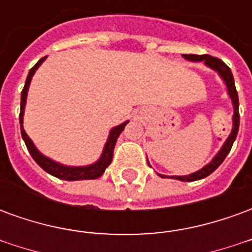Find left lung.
<instances>
[{
    "label": "left lung",
    "mask_w": 252,
    "mask_h": 252,
    "mask_svg": "<svg viewBox=\"0 0 252 252\" xmlns=\"http://www.w3.org/2000/svg\"><path fill=\"white\" fill-rule=\"evenodd\" d=\"M185 59L188 61H191V62H204L205 63V66H208L212 70H215V71L221 77V79L225 82V86H227L228 94H229V97L232 99V105H233V126H232V131L229 133V136L225 140V143L222 144V147L220 148V151L216 154V157L212 159V162L204 166L202 169L198 170V171H195L193 174L189 175H173V177H170V178H173V180H178L182 181V182H191V181H198L202 180V178H205L209 174H212L215 170L220 166V164L224 162V159L228 155V153L231 151V148H232V144L235 142V139H236V135H238L239 131V123H240V116H239V97H238V92H236V88H235V81H233V75L232 71H231V68L225 64V63L222 62L221 59H219V58L211 57V55H193V54H185L184 55ZM148 162V160H147ZM150 166V163H148ZM159 177H162V178H169V177H166V175L158 174Z\"/></svg>",
    "instance_id": "left-lung-1"
}]
</instances>
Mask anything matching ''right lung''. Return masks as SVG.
I'll list each match as a JSON object with an SVG mask.
<instances>
[{
  "label": "right lung",
  "instance_id": "right-lung-1",
  "mask_svg": "<svg viewBox=\"0 0 252 252\" xmlns=\"http://www.w3.org/2000/svg\"><path fill=\"white\" fill-rule=\"evenodd\" d=\"M46 58H41L39 62L36 63L35 66L32 67L28 72V77H27V81H25L24 89L21 92V109H20V126H21V136L24 139L25 146L30 151L31 157L35 159V162L41 169L47 171L48 174L57 177L59 180L64 181H81V180H95L101 175L104 174L105 169L108 167L112 162V158H113V150H115V144L117 142V137L120 136V133L124 129V126L128 124V121H124L120 126L112 128L109 132V136H108V140L105 143L104 151L101 154V158L94 162V163L89 164V166H64V164H61L52 160V159L47 158L43 154L35 147L33 142L31 140L30 136L27 135V132L24 131V126H23V117H24V109H25V102H27V94H28V89H30L31 79L33 77L35 71L39 68L41 63L46 61Z\"/></svg>",
  "mask_w": 252,
  "mask_h": 252
}]
</instances>
